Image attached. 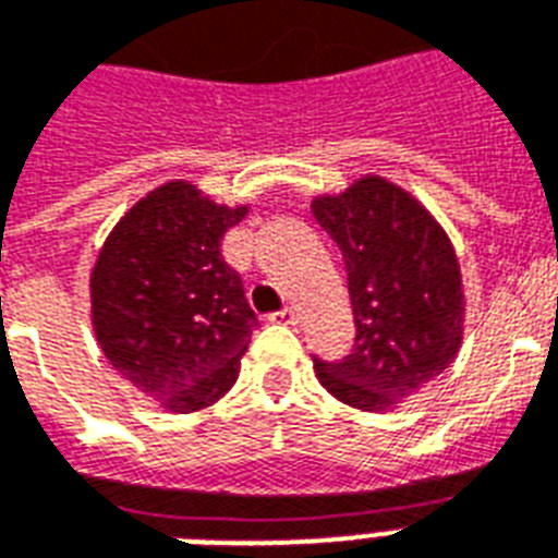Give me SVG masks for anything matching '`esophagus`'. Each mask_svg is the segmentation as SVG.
Masks as SVG:
<instances>
[{
    "label": "esophagus",
    "mask_w": 558,
    "mask_h": 558,
    "mask_svg": "<svg viewBox=\"0 0 558 558\" xmlns=\"http://www.w3.org/2000/svg\"><path fill=\"white\" fill-rule=\"evenodd\" d=\"M269 322H278V325H295L298 322L295 307H283V310H278V313H271Z\"/></svg>",
    "instance_id": "34e87169"
}]
</instances>
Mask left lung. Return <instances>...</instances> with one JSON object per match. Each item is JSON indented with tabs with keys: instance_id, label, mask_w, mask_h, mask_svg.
Returning <instances> with one entry per match:
<instances>
[{
	"instance_id": "8db88e82",
	"label": "left lung",
	"mask_w": 558,
	"mask_h": 558,
	"mask_svg": "<svg viewBox=\"0 0 558 558\" xmlns=\"http://www.w3.org/2000/svg\"><path fill=\"white\" fill-rule=\"evenodd\" d=\"M342 251L354 307V348L318 360L327 392L365 412L392 410L436 380L462 342V275L448 233L401 186L365 175L313 202Z\"/></svg>"
}]
</instances>
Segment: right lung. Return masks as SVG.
Segmentation results:
<instances>
[{"instance_id":"add662e5","label":"right lung","mask_w":558,"mask_h":558,"mask_svg":"<svg viewBox=\"0 0 558 558\" xmlns=\"http://www.w3.org/2000/svg\"><path fill=\"white\" fill-rule=\"evenodd\" d=\"M245 213L210 202L190 181H169L119 219L93 266L101 351L169 412L219 401L260 327L222 257L225 231Z\"/></svg>"}]
</instances>
